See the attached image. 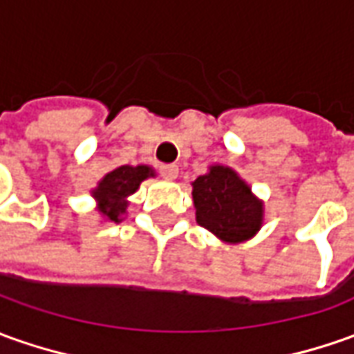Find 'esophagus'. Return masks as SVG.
<instances>
[{
	"mask_svg": "<svg viewBox=\"0 0 354 354\" xmlns=\"http://www.w3.org/2000/svg\"><path fill=\"white\" fill-rule=\"evenodd\" d=\"M160 176L165 178V180H176L178 167L176 165H165V167H160Z\"/></svg>",
	"mask_w": 354,
	"mask_h": 354,
	"instance_id": "esophagus-1",
	"label": "esophagus"
}]
</instances>
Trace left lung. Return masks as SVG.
I'll list each match as a JSON object with an SVG mask.
<instances>
[{"label": "left lung", "mask_w": 354, "mask_h": 354, "mask_svg": "<svg viewBox=\"0 0 354 354\" xmlns=\"http://www.w3.org/2000/svg\"><path fill=\"white\" fill-rule=\"evenodd\" d=\"M192 196L197 225L227 244L250 240L263 225V203L232 168H209L192 182Z\"/></svg>", "instance_id": "8db88e82"}]
</instances>
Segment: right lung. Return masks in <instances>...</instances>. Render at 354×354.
Instances as JSON below:
<instances>
[{"label": "right lung", "instance_id": "right-lung-1", "mask_svg": "<svg viewBox=\"0 0 354 354\" xmlns=\"http://www.w3.org/2000/svg\"><path fill=\"white\" fill-rule=\"evenodd\" d=\"M151 176H155V170L145 165L139 167L126 165L108 172L93 189V197L98 201V213L106 221L120 223L129 205L127 197L136 194L139 184Z\"/></svg>", "mask_w": 354, "mask_h": 354}]
</instances>
